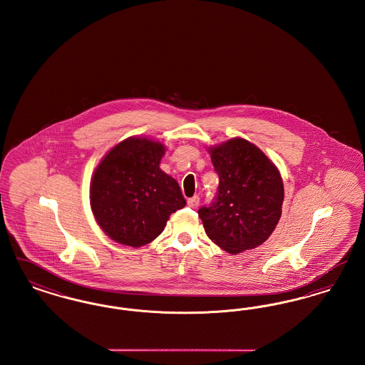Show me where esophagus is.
I'll use <instances>...</instances> for the list:
<instances>
[{
  "mask_svg": "<svg viewBox=\"0 0 365 365\" xmlns=\"http://www.w3.org/2000/svg\"><path fill=\"white\" fill-rule=\"evenodd\" d=\"M198 204H200V197H198V195H194V197H191V198L187 200V205H189L190 208H197Z\"/></svg>",
  "mask_w": 365,
  "mask_h": 365,
  "instance_id": "1",
  "label": "esophagus"
}]
</instances>
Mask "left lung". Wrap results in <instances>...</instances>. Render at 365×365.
I'll list each match as a JSON object with an SVG mask.
<instances>
[{
    "label": "left lung",
    "instance_id": "8db88e82",
    "mask_svg": "<svg viewBox=\"0 0 365 365\" xmlns=\"http://www.w3.org/2000/svg\"><path fill=\"white\" fill-rule=\"evenodd\" d=\"M219 187L198 209L205 232L231 255L268 240L282 215L283 183L277 167L246 139H230L209 150Z\"/></svg>",
    "mask_w": 365,
    "mask_h": 365
}]
</instances>
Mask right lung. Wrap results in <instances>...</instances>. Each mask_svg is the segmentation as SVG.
I'll return each instance as SVG.
<instances>
[{
	"instance_id": "1",
	"label": "right lung",
	"mask_w": 365,
	"mask_h": 365,
	"mask_svg": "<svg viewBox=\"0 0 365 365\" xmlns=\"http://www.w3.org/2000/svg\"><path fill=\"white\" fill-rule=\"evenodd\" d=\"M164 146L128 138L100 163L90 186L93 213L116 242L138 247L157 238L171 213L186 205L174 178L160 170Z\"/></svg>"
}]
</instances>
